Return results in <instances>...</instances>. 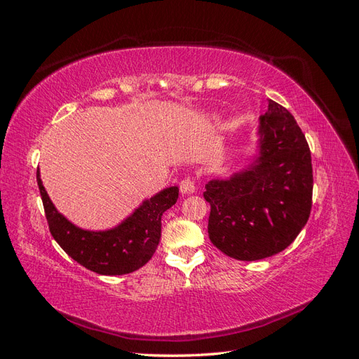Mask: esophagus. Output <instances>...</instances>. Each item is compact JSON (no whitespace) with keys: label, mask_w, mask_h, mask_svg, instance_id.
I'll list each match as a JSON object with an SVG mask.
<instances>
[{"label":"esophagus","mask_w":359,"mask_h":359,"mask_svg":"<svg viewBox=\"0 0 359 359\" xmlns=\"http://www.w3.org/2000/svg\"><path fill=\"white\" fill-rule=\"evenodd\" d=\"M196 191V185H194V182L189 177H185L180 182V192L182 194H192Z\"/></svg>","instance_id":"esophagus-1"}]
</instances>
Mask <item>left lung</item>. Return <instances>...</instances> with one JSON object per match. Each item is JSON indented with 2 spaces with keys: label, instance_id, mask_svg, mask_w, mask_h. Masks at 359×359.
Returning a JSON list of instances; mask_svg holds the SVG:
<instances>
[{
  "label": "left lung",
  "instance_id": "left-lung-1",
  "mask_svg": "<svg viewBox=\"0 0 359 359\" xmlns=\"http://www.w3.org/2000/svg\"><path fill=\"white\" fill-rule=\"evenodd\" d=\"M260 156L229 180H212L210 242L231 259L252 262L281 252L310 218L311 151L290 112L269 99L260 117Z\"/></svg>",
  "mask_w": 359,
  "mask_h": 359
}]
</instances>
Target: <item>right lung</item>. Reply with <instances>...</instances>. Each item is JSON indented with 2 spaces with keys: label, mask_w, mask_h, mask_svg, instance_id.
<instances>
[{
  "label": "right lung",
  "mask_w": 359,
  "mask_h": 359,
  "mask_svg": "<svg viewBox=\"0 0 359 359\" xmlns=\"http://www.w3.org/2000/svg\"><path fill=\"white\" fill-rule=\"evenodd\" d=\"M49 231L70 259L100 275H123L142 268L155 254L161 239L162 213L174 206L179 188L172 187L146 200L132 217L107 231L75 227L50 203L37 171Z\"/></svg>",
  "instance_id": "1"
}]
</instances>
